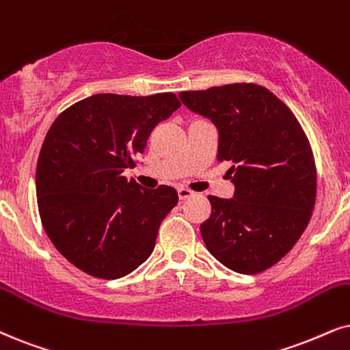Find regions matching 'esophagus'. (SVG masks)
Instances as JSON below:
<instances>
[{"label": "esophagus", "mask_w": 350, "mask_h": 350, "mask_svg": "<svg viewBox=\"0 0 350 350\" xmlns=\"http://www.w3.org/2000/svg\"><path fill=\"white\" fill-rule=\"evenodd\" d=\"M178 196H179L180 200H187V198H190V197L193 196V192L190 189L180 187V189H178Z\"/></svg>", "instance_id": "obj_1"}]
</instances>
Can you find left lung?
I'll list each match as a JSON object with an SVG mask.
<instances>
[{
	"mask_svg": "<svg viewBox=\"0 0 350 350\" xmlns=\"http://www.w3.org/2000/svg\"><path fill=\"white\" fill-rule=\"evenodd\" d=\"M179 98L215 124L218 161L232 165L234 196L208 197L203 242L232 271H265L295 245L315 206L317 170L307 135L293 111L256 83L183 92Z\"/></svg>",
	"mask_w": 350,
	"mask_h": 350,
	"instance_id": "1",
	"label": "left lung"
}]
</instances>
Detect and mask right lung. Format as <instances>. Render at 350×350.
<instances>
[{
	"instance_id": "1",
	"label": "right lung",
	"mask_w": 350,
	"mask_h": 350,
	"mask_svg": "<svg viewBox=\"0 0 350 350\" xmlns=\"http://www.w3.org/2000/svg\"><path fill=\"white\" fill-rule=\"evenodd\" d=\"M180 106L174 94H96L51 124L37 163L38 211L57 252L92 276L118 280L152 255L165 216L178 205L170 185L145 189L134 167L150 132Z\"/></svg>"
}]
</instances>
